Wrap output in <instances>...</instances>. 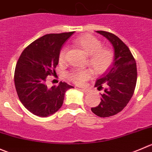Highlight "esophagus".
Wrapping results in <instances>:
<instances>
[{
    "mask_svg": "<svg viewBox=\"0 0 152 152\" xmlns=\"http://www.w3.org/2000/svg\"><path fill=\"white\" fill-rule=\"evenodd\" d=\"M80 90H81V91H82L85 94H87L88 92H89V90L87 89V88H81Z\"/></svg>",
    "mask_w": 152,
    "mask_h": 152,
    "instance_id": "1",
    "label": "esophagus"
}]
</instances>
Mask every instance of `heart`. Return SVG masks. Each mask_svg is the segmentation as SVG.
<instances>
[{"mask_svg":"<svg viewBox=\"0 0 152 152\" xmlns=\"http://www.w3.org/2000/svg\"><path fill=\"white\" fill-rule=\"evenodd\" d=\"M73 43L88 55V65L97 74L107 71L113 64L115 60L113 51L109 48L102 47V42L97 37L89 34L83 35L75 39ZM66 53V48L63 47L58 56L60 63L64 62ZM91 74V69H73L67 73V77L77 85H82Z\"/></svg>","mask_w":152,"mask_h":152,"instance_id":"1","label":"heart"}]
</instances>
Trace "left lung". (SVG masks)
I'll return each mask as SVG.
<instances>
[{
  "mask_svg": "<svg viewBox=\"0 0 152 152\" xmlns=\"http://www.w3.org/2000/svg\"><path fill=\"white\" fill-rule=\"evenodd\" d=\"M112 44L115 60L106 73L97 80L94 86L98 90L104 87L101 101L91 108L94 114L100 118H108L121 112L132 98L136 86V61L129 47L115 34L105 31H97Z\"/></svg>",
  "mask_w": 152,
  "mask_h": 152,
  "instance_id": "8db88e82",
  "label": "left lung"
}]
</instances>
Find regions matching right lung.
<instances>
[{
    "mask_svg": "<svg viewBox=\"0 0 152 152\" xmlns=\"http://www.w3.org/2000/svg\"><path fill=\"white\" fill-rule=\"evenodd\" d=\"M74 33L48 34L37 39L22 52L15 70V86L22 104L33 115L48 117L62 106L66 91L73 86L61 82L49 88L48 76L56 74L59 52Z\"/></svg>",
    "mask_w": 152,
    "mask_h": 152,
    "instance_id": "right-lung-1",
    "label": "right lung"
}]
</instances>
